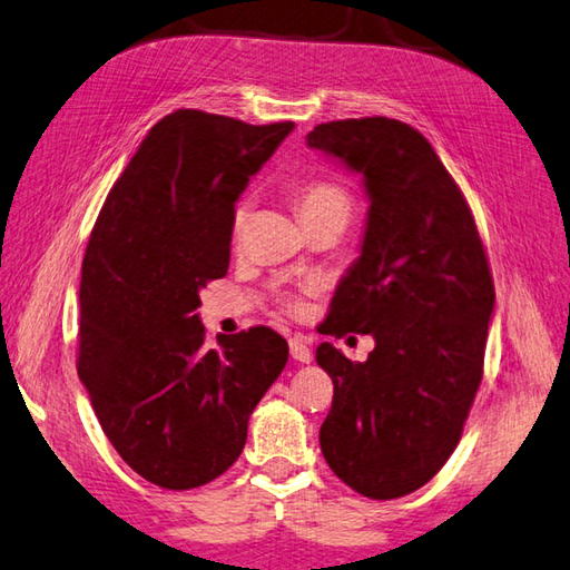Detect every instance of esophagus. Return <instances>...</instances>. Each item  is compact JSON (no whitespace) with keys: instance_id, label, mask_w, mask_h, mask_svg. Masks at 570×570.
I'll use <instances>...</instances> for the list:
<instances>
[{"instance_id":"obj_1","label":"esophagus","mask_w":570,"mask_h":570,"mask_svg":"<svg viewBox=\"0 0 570 570\" xmlns=\"http://www.w3.org/2000/svg\"><path fill=\"white\" fill-rule=\"evenodd\" d=\"M288 351H292V358L298 363H311V348L301 341V338H292L288 341Z\"/></svg>"}]
</instances>
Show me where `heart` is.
<instances>
[{"label": "heart", "mask_w": 570, "mask_h": 570, "mask_svg": "<svg viewBox=\"0 0 570 570\" xmlns=\"http://www.w3.org/2000/svg\"><path fill=\"white\" fill-rule=\"evenodd\" d=\"M294 205L301 222H304V227H308L326 219L348 222L353 212V197L348 189L338 185L336 180H328V177H311V180L296 185ZM244 219H247V209L239 207L237 215H234V237H239ZM282 301L288 311H294V314L304 306L301 298L294 294H286Z\"/></svg>", "instance_id": "1"}]
</instances>
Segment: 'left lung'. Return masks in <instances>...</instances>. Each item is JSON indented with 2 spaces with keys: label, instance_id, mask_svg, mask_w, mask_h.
I'll return each instance as SVG.
<instances>
[{
  "label": "left lung",
  "instance_id": "obj_1",
  "mask_svg": "<svg viewBox=\"0 0 570 570\" xmlns=\"http://www.w3.org/2000/svg\"><path fill=\"white\" fill-rule=\"evenodd\" d=\"M308 148L363 175L371 197L363 249L343 276L326 336L371 333L353 363L321 343L333 381L321 452L367 499L415 492L462 438L484 375L494 278L472 209L428 138L393 118L321 122Z\"/></svg>",
  "mask_w": 570,
  "mask_h": 570
}]
</instances>
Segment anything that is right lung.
I'll return each mask as SVG.
<instances>
[{
	"label": "right lung",
	"mask_w": 570,
	"mask_h": 570,
	"mask_svg": "<svg viewBox=\"0 0 570 570\" xmlns=\"http://www.w3.org/2000/svg\"><path fill=\"white\" fill-rule=\"evenodd\" d=\"M292 120L180 108L150 128L110 187L81 266L78 377L130 470L195 489L237 462L288 343L254 326L209 345L199 288L229 269L234 203Z\"/></svg>",
	"instance_id": "add662e5"
}]
</instances>
